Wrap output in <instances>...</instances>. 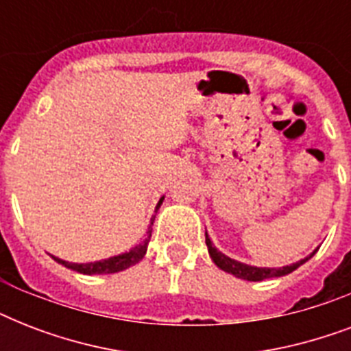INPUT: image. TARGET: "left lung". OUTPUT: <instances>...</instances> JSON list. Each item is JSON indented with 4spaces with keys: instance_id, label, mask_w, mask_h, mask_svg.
<instances>
[{
    "instance_id": "left-lung-1",
    "label": "left lung",
    "mask_w": 351,
    "mask_h": 351,
    "mask_svg": "<svg viewBox=\"0 0 351 351\" xmlns=\"http://www.w3.org/2000/svg\"><path fill=\"white\" fill-rule=\"evenodd\" d=\"M206 245H208L209 256H211V261L217 264V266L226 273H231L237 278H244V280H251V282H258V280H264V278H273V277H284V275H288V273L295 271L297 267H300L304 264L306 261H310L311 256L315 255L317 250L313 253H310L304 258H300L299 262H293V264H289V266H282V267H258V266H251V264H245V262L234 261L231 256H228L226 253H222L220 250H217L209 239L208 231H206Z\"/></svg>"
}]
</instances>
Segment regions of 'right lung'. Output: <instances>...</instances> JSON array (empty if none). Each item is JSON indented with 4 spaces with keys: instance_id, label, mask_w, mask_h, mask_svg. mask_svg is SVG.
<instances>
[{
    "instance_id": "1",
    "label": "right lung",
    "mask_w": 351,
    "mask_h": 351,
    "mask_svg": "<svg viewBox=\"0 0 351 351\" xmlns=\"http://www.w3.org/2000/svg\"><path fill=\"white\" fill-rule=\"evenodd\" d=\"M164 202V197L160 198L158 204H156V208H154V213L158 211L160 206ZM154 222V217L151 219V226ZM149 226L147 228V237L140 242L138 245L131 247L129 251L125 253H120V255H114V256H109V258H104V261H96V262H87V264H78V262H67L63 261V258H58V256L52 255V258L58 262V264H62V266L69 267V269H73V271H78L82 275H109V273H118V271H123L127 267L134 266L138 262L142 261L143 255L147 253V245H149V240H151V231L153 228Z\"/></svg>"
}]
</instances>
